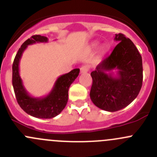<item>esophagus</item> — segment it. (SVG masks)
Returning <instances> with one entry per match:
<instances>
[{
    "label": "esophagus",
    "mask_w": 157,
    "mask_h": 157,
    "mask_svg": "<svg viewBox=\"0 0 157 157\" xmlns=\"http://www.w3.org/2000/svg\"><path fill=\"white\" fill-rule=\"evenodd\" d=\"M89 71V67L86 65H83L80 67V73L83 74V73H86Z\"/></svg>",
    "instance_id": "34e87169"
}]
</instances>
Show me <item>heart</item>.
Wrapping results in <instances>:
<instances>
[{
	"label": "heart",
	"mask_w": 157,
	"mask_h": 157,
	"mask_svg": "<svg viewBox=\"0 0 157 157\" xmlns=\"http://www.w3.org/2000/svg\"><path fill=\"white\" fill-rule=\"evenodd\" d=\"M102 50H103V52H105V51H106V48H105V47H104V48H102Z\"/></svg>",
	"instance_id": "obj_1"
}]
</instances>
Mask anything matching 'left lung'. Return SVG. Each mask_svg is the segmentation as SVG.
Masks as SVG:
<instances>
[{"mask_svg":"<svg viewBox=\"0 0 157 157\" xmlns=\"http://www.w3.org/2000/svg\"><path fill=\"white\" fill-rule=\"evenodd\" d=\"M118 45L109 56L91 72L90 99L98 108L116 112L135 99L143 82L142 58L132 41L121 33L115 34ZM118 70L117 76L111 71Z\"/></svg>","mask_w":157,"mask_h":157,"instance_id":"obj_1","label":"left lung"}]
</instances>
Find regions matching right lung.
<instances>
[{
  "mask_svg": "<svg viewBox=\"0 0 157 157\" xmlns=\"http://www.w3.org/2000/svg\"><path fill=\"white\" fill-rule=\"evenodd\" d=\"M47 42L48 38L40 35H35L28 39L19 48L12 67V83L17 102L25 112L39 118H52L62 112L68 100L70 86L78 77L80 73V69L76 68L67 74L60 76L57 79L52 90L45 97L36 98L29 96L23 86L19 73L20 58L29 45L36 42Z\"/></svg>",
  "mask_w": 157,
  "mask_h": 157,
  "instance_id": "obj_1",
  "label": "right lung"
}]
</instances>
